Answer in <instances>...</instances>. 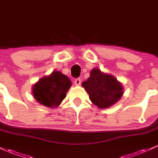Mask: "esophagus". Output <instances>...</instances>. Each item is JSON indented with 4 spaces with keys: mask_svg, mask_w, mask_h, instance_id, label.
<instances>
[{
    "mask_svg": "<svg viewBox=\"0 0 158 158\" xmlns=\"http://www.w3.org/2000/svg\"><path fill=\"white\" fill-rule=\"evenodd\" d=\"M74 82H75V84L76 85V86H79V85H81V81L80 78H76Z\"/></svg>",
    "mask_w": 158,
    "mask_h": 158,
    "instance_id": "1",
    "label": "esophagus"
}]
</instances>
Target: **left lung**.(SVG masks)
<instances>
[{
    "label": "left lung",
    "mask_w": 158,
    "mask_h": 158,
    "mask_svg": "<svg viewBox=\"0 0 158 158\" xmlns=\"http://www.w3.org/2000/svg\"><path fill=\"white\" fill-rule=\"evenodd\" d=\"M89 95L90 101L100 109H106L116 103L123 95V87L114 76L94 68L90 77L82 83Z\"/></svg>",
    "instance_id": "left-lung-1"
}]
</instances>
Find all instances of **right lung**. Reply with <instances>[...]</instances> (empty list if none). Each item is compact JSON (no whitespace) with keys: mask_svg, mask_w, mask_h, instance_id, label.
Returning a JSON list of instances; mask_svg holds the SVG:
<instances>
[{"mask_svg":"<svg viewBox=\"0 0 158 158\" xmlns=\"http://www.w3.org/2000/svg\"><path fill=\"white\" fill-rule=\"evenodd\" d=\"M72 82L66 75L58 71H53L49 76L40 78L32 87V94L38 103L56 108L66 98Z\"/></svg>","mask_w":158,"mask_h":158,"instance_id":"add662e5","label":"right lung"}]
</instances>
